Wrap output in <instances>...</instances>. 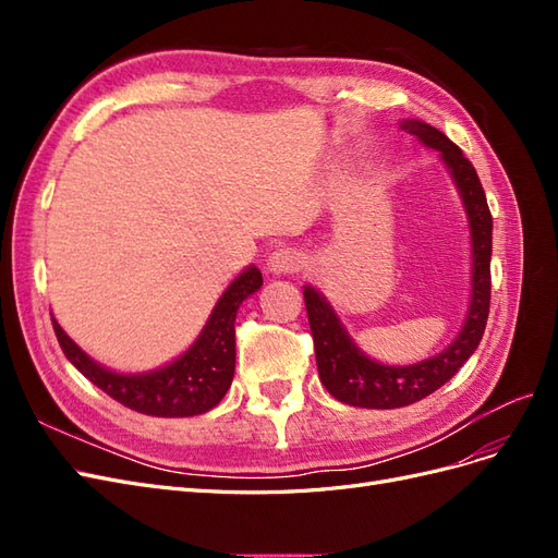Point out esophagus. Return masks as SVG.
Instances as JSON below:
<instances>
[{
	"mask_svg": "<svg viewBox=\"0 0 558 558\" xmlns=\"http://www.w3.org/2000/svg\"><path fill=\"white\" fill-rule=\"evenodd\" d=\"M300 253L291 251V248H279L269 256V269L277 275H286V272H295L300 269Z\"/></svg>",
	"mask_w": 558,
	"mask_h": 558,
	"instance_id": "1",
	"label": "esophagus"
}]
</instances>
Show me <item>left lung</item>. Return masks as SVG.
I'll return each mask as SVG.
<instances>
[{"label": "left lung", "mask_w": 558, "mask_h": 558, "mask_svg": "<svg viewBox=\"0 0 558 558\" xmlns=\"http://www.w3.org/2000/svg\"><path fill=\"white\" fill-rule=\"evenodd\" d=\"M402 128L412 132L426 146L440 150L442 160L447 162L463 195L472 232V302L461 335L440 356H433L416 365L391 367L363 356L356 344L349 340V335L340 326L335 312L328 307V302L310 286H305L302 293H305L320 384L337 400L353 404V408L393 410L437 391V388L459 373L461 365L472 356V351L477 349L486 328L488 305H492L494 218L492 211H488L486 195L475 167L463 156L459 146L428 123L404 121Z\"/></svg>", "instance_id": "obj_1"}]
</instances>
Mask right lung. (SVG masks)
<instances>
[{
  "instance_id": "1",
  "label": "right lung",
  "mask_w": 558,
  "mask_h": 558,
  "mask_svg": "<svg viewBox=\"0 0 558 558\" xmlns=\"http://www.w3.org/2000/svg\"><path fill=\"white\" fill-rule=\"evenodd\" d=\"M263 286L258 267L234 279L214 307L205 330L179 361L148 375H118L90 361L53 318L64 356L107 396L148 416H195L216 408L234 375V314Z\"/></svg>"
}]
</instances>
